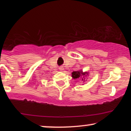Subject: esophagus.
<instances>
[{
	"instance_id": "obj_1",
	"label": "esophagus",
	"mask_w": 131,
	"mask_h": 131,
	"mask_svg": "<svg viewBox=\"0 0 131 131\" xmlns=\"http://www.w3.org/2000/svg\"><path fill=\"white\" fill-rule=\"evenodd\" d=\"M59 70H63V67H60V68H59Z\"/></svg>"
}]
</instances>
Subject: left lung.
Returning <instances> with one entry per match:
<instances>
[{"label":"left lung","instance_id":"8db88e82","mask_svg":"<svg viewBox=\"0 0 131 131\" xmlns=\"http://www.w3.org/2000/svg\"><path fill=\"white\" fill-rule=\"evenodd\" d=\"M72 77H73L74 79H79V77H80L82 81L85 82V79L84 77H85V76H87L88 73H87V72H85V73H83L82 71H76V72H72ZM86 80H85V81H86Z\"/></svg>","mask_w":131,"mask_h":131}]
</instances>
